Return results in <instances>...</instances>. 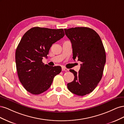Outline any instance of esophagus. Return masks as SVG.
<instances>
[{
  "label": "esophagus",
  "instance_id": "1",
  "mask_svg": "<svg viewBox=\"0 0 124 124\" xmlns=\"http://www.w3.org/2000/svg\"><path fill=\"white\" fill-rule=\"evenodd\" d=\"M69 70L66 68H65V67H62V71H68Z\"/></svg>",
  "mask_w": 124,
  "mask_h": 124
}]
</instances>
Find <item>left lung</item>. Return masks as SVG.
Returning <instances> with one entry per match:
<instances>
[{
    "label": "left lung",
    "instance_id": "obj_1",
    "mask_svg": "<svg viewBox=\"0 0 124 124\" xmlns=\"http://www.w3.org/2000/svg\"><path fill=\"white\" fill-rule=\"evenodd\" d=\"M72 47L73 59L82 62L78 72L70 69L74 78L67 84L74 94L83 96L92 93L102 77L106 55L102 41L94 30L85 27L64 29Z\"/></svg>",
    "mask_w": 124,
    "mask_h": 124
}]
</instances>
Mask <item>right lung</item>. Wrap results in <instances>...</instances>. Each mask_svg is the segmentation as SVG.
Segmentation results:
<instances>
[{"mask_svg": "<svg viewBox=\"0 0 124 124\" xmlns=\"http://www.w3.org/2000/svg\"><path fill=\"white\" fill-rule=\"evenodd\" d=\"M65 36L62 29L35 27L22 37L16 52L18 78L26 91L39 95L50 88L54 78L62 71L61 66H49L42 62L52 44Z\"/></svg>", "mask_w": 124, "mask_h": 124, "instance_id": "1", "label": "right lung"}]
</instances>
